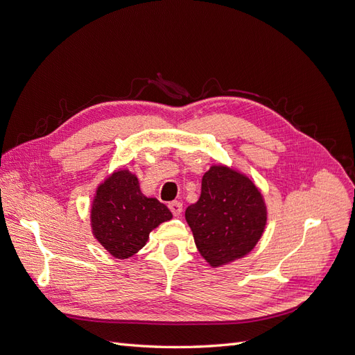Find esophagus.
Instances as JSON below:
<instances>
[{
	"label": "esophagus",
	"mask_w": 355,
	"mask_h": 355,
	"mask_svg": "<svg viewBox=\"0 0 355 355\" xmlns=\"http://www.w3.org/2000/svg\"><path fill=\"white\" fill-rule=\"evenodd\" d=\"M182 202L180 201H171V202H168V209H170V211L173 213V216H180V213H182Z\"/></svg>",
	"instance_id": "1"
}]
</instances>
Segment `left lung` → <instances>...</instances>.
<instances>
[{
  "label": "left lung",
  "instance_id": "obj_1",
  "mask_svg": "<svg viewBox=\"0 0 355 355\" xmlns=\"http://www.w3.org/2000/svg\"><path fill=\"white\" fill-rule=\"evenodd\" d=\"M197 249L211 266L249 253L266 223L262 194L253 182L225 166H213L201 180V196L185 211Z\"/></svg>",
  "mask_w": 355,
  "mask_h": 355
}]
</instances>
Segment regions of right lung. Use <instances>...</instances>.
<instances>
[{
    "label": "right lung",
    "mask_w": 355,
    "mask_h": 355,
    "mask_svg": "<svg viewBox=\"0 0 355 355\" xmlns=\"http://www.w3.org/2000/svg\"><path fill=\"white\" fill-rule=\"evenodd\" d=\"M171 219L157 198L145 197L135 175L115 171L96 191L92 207L94 237L114 257L125 259L145 245L149 232Z\"/></svg>",
    "instance_id": "add662e5"
}]
</instances>
